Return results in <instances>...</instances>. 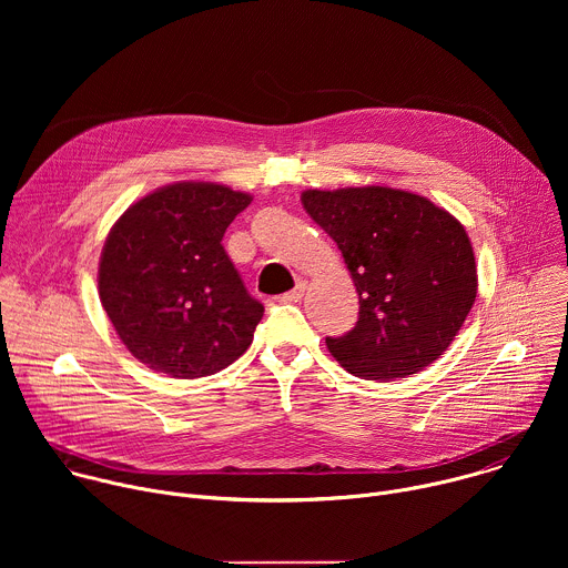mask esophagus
Segmentation results:
<instances>
[{
    "label": "esophagus",
    "instance_id": "1",
    "mask_svg": "<svg viewBox=\"0 0 568 568\" xmlns=\"http://www.w3.org/2000/svg\"><path fill=\"white\" fill-rule=\"evenodd\" d=\"M305 290H307V281H303V278H301L292 292H287V294H283V296H281V301H283V303H296V301H301V298H303Z\"/></svg>",
    "mask_w": 568,
    "mask_h": 568
}]
</instances>
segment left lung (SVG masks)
I'll use <instances>...</instances> for the list:
<instances>
[{
    "label": "left lung",
    "instance_id": "1",
    "mask_svg": "<svg viewBox=\"0 0 568 568\" xmlns=\"http://www.w3.org/2000/svg\"><path fill=\"white\" fill-rule=\"evenodd\" d=\"M303 209L342 250L359 321L326 337L353 375L390 382L434 364L476 298L465 226L432 200L388 186L303 191Z\"/></svg>",
    "mask_w": 568,
    "mask_h": 568
}]
</instances>
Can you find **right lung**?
<instances>
[{
    "mask_svg": "<svg viewBox=\"0 0 568 568\" xmlns=\"http://www.w3.org/2000/svg\"><path fill=\"white\" fill-rule=\"evenodd\" d=\"M252 195L213 182H178L134 202L112 226L99 294L125 348L180 379L213 375L254 339L263 303L222 247Z\"/></svg>",
    "mask_w": 568,
    "mask_h": 568,
    "instance_id": "obj_1",
    "label": "right lung"
}]
</instances>
